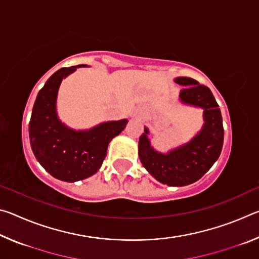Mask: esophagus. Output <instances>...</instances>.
<instances>
[{"label":"esophagus","instance_id":"obj_1","mask_svg":"<svg viewBox=\"0 0 259 259\" xmlns=\"http://www.w3.org/2000/svg\"><path fill=\"white\" fill-rule=\"evenodd\" d=\"M142 115V111H139V109H135V111L131 113V116L133 117H139Z\"/></svg>","mask_w":259,"mask_h":259}]
</instances>
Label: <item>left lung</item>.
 I'll return each mask as SVG.
<instances>
[{
    "label": "left lung",
    "mask_w": 259,
    "mask_h": 259,
    "mask_svg": "<svg viewBox=\"0 0 259 259\" xmlns=\"http://www.w3.org/2000/svg\"><path fill=\"white\" fill-rule=\"evenodd\" d=\"M175 82L185 87L179 93V102L203 109L202 128L190 142L162 153L151 145L150 130L144 126L138 155L144 168L157 182L168 186H186L199 181L217 161L224 142V128L221 109L208 87L191 77H176Z\"/></svg>",
    "instance_id": "1"
}]
</instances>
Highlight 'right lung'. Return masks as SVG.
Returning <instances> with one entry per match:
<instances>
[{
	"instance_id": "obj_1",
	"label": "right lung",
	"mask_w": 259,
	"mask_h": 259,
	"mask_svg": "<svg viewBox=\"0 0 259 259\" xmlns=\"http://www.w3.org/2000/svg\"><path fill=\"white\" fill-rule=\"evenodd\" d=\"M87 65L57 71L38 91L29 121V142L40 164L52 177L74 183L93 176L106 156L111 140L124 130L128 120L107 121L75 130L59 120L57 96L63 78Z\"/></svg>"
}]
</instances>
